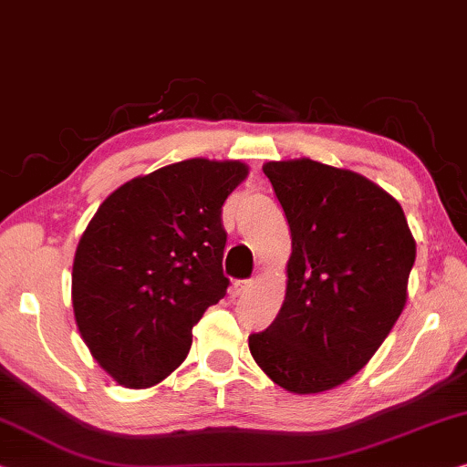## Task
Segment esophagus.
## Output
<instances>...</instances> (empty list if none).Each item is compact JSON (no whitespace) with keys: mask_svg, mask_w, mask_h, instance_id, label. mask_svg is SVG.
<instances>
[{"mask_svg":"<svg viewBox=\"0 0 467 467\" xmlns=\"http://www.w3.org/2000/svg\"><path fill=\"white\" fill-rule=\"evenodd\" d=\"M254 288V282L253 280H242V282H235L234 284V295H246L248 290Z\"/></svg>","mask_w":467,"mask_h":467,"instance_id":"1","label":"esophagus"}]
</instances>
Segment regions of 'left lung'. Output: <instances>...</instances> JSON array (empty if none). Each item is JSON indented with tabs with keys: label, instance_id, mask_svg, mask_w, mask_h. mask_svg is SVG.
<instances>
[{
	"label": "left lung",
	"instance_id": "8db88e82",
	"mask_svg": "<svg viewBox=\"0 0 467 467\" xmlns=\"http://www.w3.org/2000/svg\"><path fill=\"white\" fill-rule=\"evenodd\" d=\"M293 253L286 296L248 348L290 394L346 383L379 349L407 306L417 246L396 198L348 168L299 158L267 161Z\"/></svg>",
	"mask_w": 467,
	"mask_h": 467
}]
</instances>
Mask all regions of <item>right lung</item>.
<instances>
[{"mask_svg": "<svg viewBox=\"0 0 467 467\" xmlns=\"http://www.w3.org/2000/svg\"><path fill=\"white\" fill-rule=\"evenodd\" d=\"M246 177L238 160L177 161L118 187L88 223L73 259V316L116 383L151 388L187 358L192 328L227 293L221 213Z\"/></svg>", "mask_w": 467, "mask_h": 467, "instance_id": "add662e5", "label": "right lung"}]
</instances>
